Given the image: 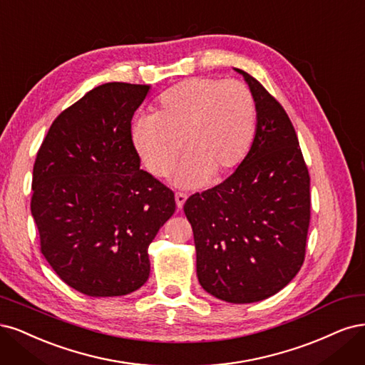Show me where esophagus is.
<instances>
[{"label": "esophagus", "mask_w": 365, "mask_h": 365, "mask_svg": "<svg viewBox=\"0 0 365 365\" xmlns=\"http://www.w3.org/2000/svg\"><path fill=\"white\" fill-rule=\"evenodd\" d=\"M175 205H178V207L179 209H182L183 207V205H185V202H186V198H187V195L185 194V192H175Z\"/></svg>", "instance_id": "obj_1"}]
</instances>
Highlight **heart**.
Listing matches in <instances>:
<instances>
[{"instance_id": "b5f03b06", "label": "heart", "mask_w": 365, "mask_h": 365, "mask_svg": "<svg viewBox=\"0 0 365 365\" xmlns=\"http://www.w3.org/2000/svg\"><path fill=\"white\" fill-rule=\"evenodd\" d=\"M256 101L237 80L191 77L159 97L153 115L139 116L132 128L133 144L145 167L168 174L183 148L187 153L175 182L203 185L212 174L226 178L249 153L256 128Z\"/></svg>"}]
</instances>
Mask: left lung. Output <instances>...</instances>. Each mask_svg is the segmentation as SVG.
<instances>
[{"label": "left lung", "mask_w": 365, "mask_h": 365, "mask_svg": "<svg viewBox=\"0 0 365 365\" xmlns=\"http://www.w3.org/2000/svg\"><path fill=\"white\" fill-rule=\"evenodd\" d=\"M256 101V133L229 178L186 200L205 291L229 303H253L299 273L311 220L309 173L285 109L242 69Z\"/></svg>", "instance_id": "left-lung-1"}]
</instances>
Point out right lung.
Here are the masks:
<instances>
[{
	"label": "right lung",
	"instance_id": "right-lung-1",
	"mask_svg": "<svg viewBox=\"0 0 365 365\" xmlns=\"http://www.w3.org/2000/svg\"><path fill=\"white\" fill-rule=\"evenodd\" d=\"M148 85L104 83L51 124L33 167L41 252L66 285L125 296L150 274L148 245L174 214V192L144 170L132 118Z\"/></svg>",
	"mask_w": 365,
	"mask_h": 365
}]
</instances>
